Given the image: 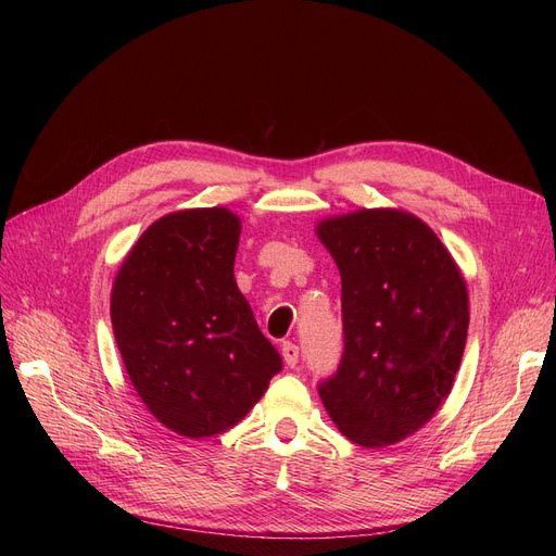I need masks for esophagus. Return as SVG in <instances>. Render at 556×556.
Segmentation results:
<instances>
[{
	"label": "esophagus",
	"mask_w": 556,
	"mask_h": 556,
	"mask_svg": "<svg viewBox=\"0 0 556 556\" xmlns=\"http://www.w3.org/2000/svg\"><path fill=\"white\" fill-rule=\"evenodd\" d=\"M281 358L288 367H295L300 361V346L293 342H283L281 344Z\"/></svg>",
	"instance_id": "obj_1"
}]
</instances>
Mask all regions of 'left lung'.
I'll return each mask as SVG.
<instances>
[{
    "mask_svg": "<svg viewBox=\"0 0 556 556\" xmlns=\"http://www.w3.org/2000/svg\"><path fill=\"white\" fill-rule=\"evenodd\" d=\"M342 279L344 354L319 386L331 421L365 448L421 430L448 399L469 331V290L415 214L376 207L323 218Z\"/></svg>",
    "mask_w": 556,
    "mask_h": 556,
    "instance_id": "left-lung-1",
    "label": "left lung"
}]
</instances>
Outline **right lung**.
Masks as SVG:
<instances>
[{"label": "right lung", "instance_id": "obj_1", "mask_svg": "<svg viewBox=\"0 0 556 556\" xmlns=\"http://www.w3.org/2000/svg\"><path fill=\"white\" fill-rule=\"evenodd\" d=\"M239 239L241 218L225 207L170 212L141 233L112 283L130 383L189 440L237 426L281 369L233 279Z\"/></svg>", "mask_w": 556, "mask_h": 556}]
</instances>
